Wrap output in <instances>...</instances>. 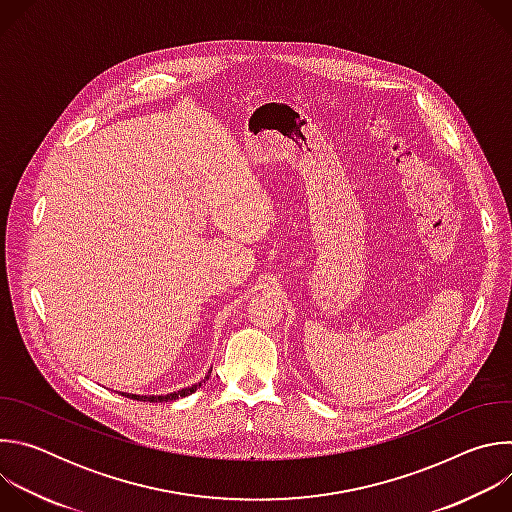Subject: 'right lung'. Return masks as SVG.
I'll return each instance as SVG.
<instances>
[{
	"instance_id": "add662e5",
	"label": "right lung",
	"mask_w": 512,
	"mask_h": 512,
	"mask_svg": "<svg viewBox=\"0 0 512 512\" xmlns=\"http://www.w3.org/2000/svg\"><path fill=\"white\" fill-rule=\"evenodd\" d=\"M208 375L204 377V381L192 385V387H186L182 391H176V393H168V395H129V393H121L125 397H131V399H137V401H150V403H162V401H176L178 397H186V395H192L196 389L202 387V383H206Z\"/></svg>"
}]
</instances>
